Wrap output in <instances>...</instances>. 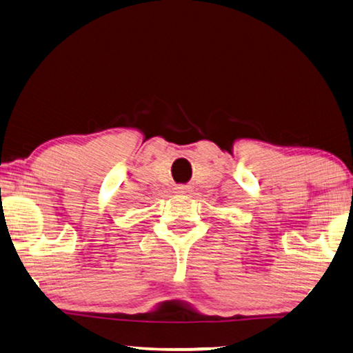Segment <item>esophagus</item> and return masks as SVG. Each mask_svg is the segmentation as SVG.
Listing matches in <instances>:
<instances>
[{"label":"esophagus","instance_id":"34e87169","mask_svg":"<svg viewBox=\"0 0 353 353\" xmlns=\"http://www.w3.org/2000/svg\"><path fill=\"white\" fill-rule=\"evenodd\" d=\"M175 194L178 195H190L192 194V188L188 186V184H178V186L175 188Z\"/></svg>","mask_w":353,"mask_h":353}]
</instances>
